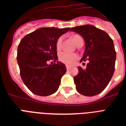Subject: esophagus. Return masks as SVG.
Segmentation results:
<instances>
[{
    "mask_svg": "<svg viewBox=\"0 0 126 126\" xmlns=\"http://www.w3.org/2000/svg\"><path fill=\"white\" fill-rule=\"evenodd\" d=\"M66 68H67V70H69L71 68V66L69 65H66Z\"/></svg>",
    "mask_w": 126,
    "mask_h": 126,
    "instance_id": "34e87169",
    "label": "esophagus"
}]
</instances>
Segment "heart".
Here are the masks:
<instances>
[{
	"label": "heart",
	"instance_id": "1",
	"mask_svg": "<svg viewBox=\"0 0 126 126\" xmlns=\"http://www.w3.org/2000/svg\"><path fill=\"white\" fill-rule=\"evenodd\" d=\"M73 39L75 41V44H77L78 42L80 40H82V38H81V36L79 35H74L73 36ZM63 37H60L58 38V40H57L56 42V49L57 51H59L61 49L62 47V43H63ZM59 57V60L62 63H65V64H67V65H71L72 63H73L78 58V55L77 53H69L67 51H62L61 53H59L58 55Z\"/></svg>",
	"mask_w": 126,
	"mask_h": 126
}]
</instances>
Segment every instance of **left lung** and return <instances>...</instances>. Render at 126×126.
I'll list each match as a JSON object with an SVG mask.
<instances>
[{
    "label": "left lung",
    "instance_id": "1",
    "mask_svg": "<svg viewBox=\"0 0 126 126\" xmlns=\"http://www.w3.org/2000/svg\"><path fill=\"white\" fill-rule=\"evenodd\" d=\"M80 34L85 42V51L80 62L88 60L86 68L78 67L74 82L79 93L94 96L103 91L113 76L116 53L113 40L104 31L92 25L71 29Z\"/></svg>",
    "mask_w": 126,
    "mask_h": 126
}]
</instances>
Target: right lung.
Instances as JSON below:
<instances>
[{
	"mask_svg": "<svg viewBox=\"0 0 126 126\" xmlns=\"http://www.w3.org/2000/svg\"><path fill=\"white\" fill-rule=\"evenodd\" d=\"M69 28L42 27L25 36L17 47V60L23 82L35 95L47 96L57 92L67 69L57 60L56 42Z\"/></svg>",
	"mask_w": 126,
	"mask_h": 126,
	"instance_id": "1",
	"label": "right lung"
}]
</instances>
